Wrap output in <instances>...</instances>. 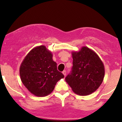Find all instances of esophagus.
<instances>
[{
    "label": "esophagus",
    "mask_w": 122,
    "mask_h": 122,
    "mask_svg": "<svg viewBox=\"0 0 122 122\" xmlns=\"http://www.w3.org/2000/svg\"><path fill=\"white\" fill-rule=\"evenodd\" d=\"M62 73H63V75H64V76L65 77V76H66V71H64L62 72Z\"/></svg>",
    "instance_id": "obj_1"
}]
</instances>
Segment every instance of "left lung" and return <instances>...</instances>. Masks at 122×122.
<instances>
[{
    "mask_svg": "<svg viewBox=\"0 0 122 122\" xmlns=\"http://www.w3.org/2000/svg\"><path fill=\"white\" fill-rule=\"evenodd\" d=\"M72 72L66 77V82L76 94L80 96L91 94L103 82L104 64L93 50L86 46H82L78 51H72Z\"/></svg>",
    "mask_w": 122,
    "mask_h": 122,
    "instance_id": "obj_1",
    "label": "left lung"
}]
</instances>
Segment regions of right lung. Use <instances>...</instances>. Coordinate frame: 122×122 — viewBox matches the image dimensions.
I'll list each match as a JSON object with an SVG mask.
<instances>
[{
  "mask_svg": "<svg viewBox=\"0 0 122 122\" xmlns=\"http://www.w3.org/2000/svg\"><path fill=\"white\" fill-rule=\"evenodd\" d=\"M19 74L25 87L38 97L51 93L57 82L64 77L57 70L52 53L44 45L35 47L29 51L21 63Z\"/></svg>",
  "mask_w": 122,
  "mask_h": 122,
  "instance_id": "right-lung-1",
  "label": "right lung"
}]
</instances>
